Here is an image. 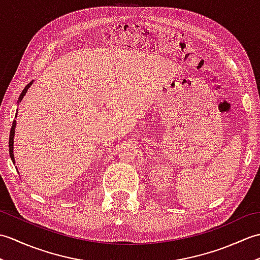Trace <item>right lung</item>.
Returning <instances> with one entry per match:
<instances>
[{"label": "right lung", "instance_id": "add662e5", "mask_svg": "<svg viewBox=\"0 0 260 260\" xmlns=\"http://www.w3.org/2000/svg\"><path fill=\"white\" fill-rule=\"evenodd\" d=\"M32 84H33V80H32L31 82H29V84H27V85L25 86L24 89L22 90L21 95H20V97H19V102H18V103H20V102L22 101V99H23V97L25 96V93H26L27 89H29V88L31 87V85H32ZM16 115H18V112H16V114H15V118H16ZM15 126H16V120L14 119V120H13V124H12V128H11V132H10V139H9V152H10V157H11V159H12L13 164L15 163V159H14V154H13V144H14ZM15 169H16V168H15Z\"/></svg>", "mask_w": 260, "mask_h": 260}]
</instances>
